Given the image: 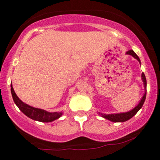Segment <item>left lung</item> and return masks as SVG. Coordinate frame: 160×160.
I'll list each match as a JSON object with an SVG mask.
<instances>
[{
  "label": "left lung",
  "mask_w": 160,
  "mask_h": 160,
  "mask_svg": "<svg viewBox=\"0 0 160 160\" xmlns=\"http://www.w3.org/2000/svg\"><path fill=\"white\" fill-rule=\"evenodd\" d=\"M126 54L128 55H131L132 56H133L135 59H136L139 62V63H141V61H140L139 58L138 56L135 54V52L133 50H128V52H126ZM142 80L143 82V84H144V88H145V93L144 95L142 96V98L141 101H139L137 106H135L132 110H131L129 111H127V112H123V113H116V114H102V113H100L99 114L101 116L102 118H104L107 119V120L111 121V122H126V121L129 120L130 118H132L140 109L142 108V107L143 104H144L145 101H146V76L145 74L142 73Z\"/></svg>",
  "instance_id": "1"
}]
</instances>
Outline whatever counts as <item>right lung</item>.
<instances>
[{
  "instance_id": "add662e5",
  "label": "right lung",
  "mask_w": 160,
  "mask_h": 160,
  "mask_svg": "<svg viewBox=\"0 0 160 160\" xmlns=\"http://www.w3.org/2000/svg\"><path fill=\"white\" fill-rule=\"evenodd\" d=\"M11 91L13 100H14V103L18 106V108L27 117L30 118L32 120L41 122H51L59 118L62 115V112H49V111H46L43 109L36 108L32 107L28 104H25L16 95L12 85H11Z\"/></svg>"
}]
</instances>
